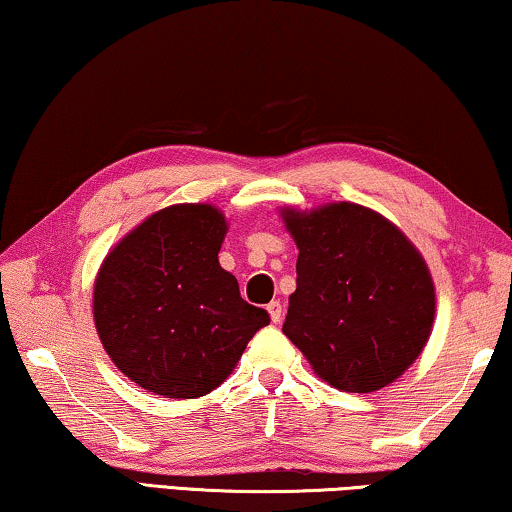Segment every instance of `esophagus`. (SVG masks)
<instances>
[{"label": "esophagus", "instance_id": "esophagus-1", "mask_svg": "<svg viewBox=\"0 0 512 512\" xmlns=\"http://www.w3.org/2000/svg\"><path fill=\"white\" fill-rule=\"evenodd\" d=\"M266 310H269L271 322H273V324H278L280 319H282V303H280V301H271L269 305H266Z\"/></svg>", "mask_w": 512, "mask_h": 512}]
</instances>
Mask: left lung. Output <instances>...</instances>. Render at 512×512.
I'll return each instance as SVG.
<instances>
[{
	"mask_svg": "<svg viewBox=\"0 0 512 512\" xmlns=\"http://www.w3.org/2000/svg\"><path fill=\"white\" fill-rule=\"evenodd\" d=\"M282 220L299 248L282 333L340 391L388 386L430 338L434 282L425 259L391 220L361 204L285 209Z\"/></svg>",
	"mask_w": 512,
	"mask_h": 512,
	"instance_id": "1",
	"label": "left lung"
}]
</instances>
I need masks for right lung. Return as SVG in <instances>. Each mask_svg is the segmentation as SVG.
I'll return each instance as SVG.
<instances>
[{
    "label": "right lung",
    "mask_w": 512,
    "mask_h": 512,
    "mask_svg": "<svg viewBox=\"0 0 512 512\" xmlns=\"http://www.w3.org/2000/svg\"><path fill=\"white\" fill-rule=\"evenodd\" d=\"M225 216L174 204L126 234L94 285V322L112 363L144 391L202 398L223 384L269 312L241 299L218 262Z\"/></svg>",
    "instance_id": "obj_1"
}]
</instances>
